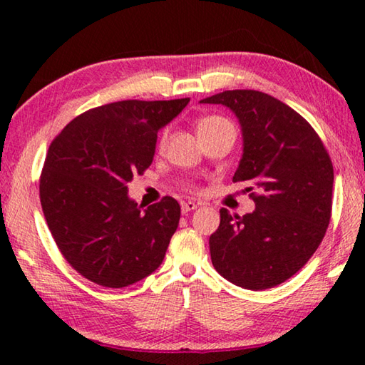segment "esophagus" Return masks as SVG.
Segmentation results:
<instances>
[{
  "label": "esophagus",
  "instance_id": "esophagus-1",
  "mask_svg": "<svg viewBox=\"0 0 365 365\" xmlns=\"http://www.w3.org/2000/svg\"><path fill=\"white\" fill-rule=\"evenodd\" d=\"M196 202L193 201H187V202H182V214H188L190 211H193V209H196Z\"/></svg>",
  "mask_w": 365,
  "mask_h": 365
}]
</instances>
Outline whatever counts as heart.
<instances>
[{
  "instance_id": "obj_1",
  "label": "heart",
  "mask_w": 365,
  "mask_h": 365,
  "mask_svg": "<svg viewBox=\"0 0 365 365\" xmlns=\"http://www.w3.org/2000/svg\"><path fill=\"white\" fill-rule=\"evenodd\" d=\"M222 122H227V120L222 119V117H217V115L206 117V119H202V120H200V123H197V130H201V128H206V127H211V125H215V123H222ZM165 138H168V132L163 135V138H160V145L165 143Z\"/></svg>"
}]
</instances>
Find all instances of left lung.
<instances>
[{
    "label": "left lung",
    "instance_id": "8db88e82",
    "mask_svg": "<svg viewBox=\"0 0 365 365\" xmlns=\"http://www.w3.org/2000/svg\"><path fill=\"white\" fill-rule=\"evenodd\" d=\"M200 103L222 104L238 117L243 156L233 182L255 188L251 214L232 217L220 209L209 237L214 269L255 292L280 285L311 259L330 224L329 153L304 117L262 91L227 90Z\"/></svg>",
    "mask_w": 365,
    "mask_h": 365
}]
</instances>
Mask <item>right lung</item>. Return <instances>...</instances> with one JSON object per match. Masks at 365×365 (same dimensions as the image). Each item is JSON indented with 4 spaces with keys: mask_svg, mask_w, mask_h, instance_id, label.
Segmentation results:
<instances>
[{
    "mask_svg": "<svg viewBox=\"0 0 365 365\" xmlns=\"http://www.w3.org/2000/svg\"><path fill=\"white\" fill-rule=\"evenodd\" d=\"M190 98L104 104L67 123L48 148L40 201L61 255L85 279L123 288L156 270L180 220L164 196L148 207L127 183L150 168L158 132Z\"/></svg>",
    "mask_w": 365,
    "mask_h": 365,
    "instance_id": "add662e5",
    "label": "right lung"
}]
</instances>
